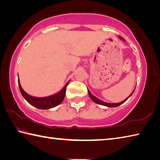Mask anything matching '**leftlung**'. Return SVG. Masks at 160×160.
<instances>
[{"mask_svg":"<svg viewBox=\"0 0 160 160\" xmlns=\"http://www.w3.org/2000/svg\"><path fill=\"white\" fill-rule=\"evenodd\" d=\"M119 38L120 39V40H123V41H125V40H124V38H121V37H120L119 36ZM135 90V89H134ZM134 90H133V92H132L130 95H129V96L128 98H126L125 100H123V101H122V102H118V103H108V102H104V101H102V100H101V99H98V98H96L95 96H94L93 95L91 92H90V90L88 89V95H89V96H90V99H92V100L94 102H95V103H97V104H101V105H103V106H105V107H118L119 105H120V104H122V103H124V102L127 100V99L129 98V97H131L132 96V95L133 94V92H134Z\"/></svg>","mask_w":160,"mask_h":160,"instance_id":"left-lung-1","label":"left lung"}]
</instances>
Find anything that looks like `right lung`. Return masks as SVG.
I'll list each match as a JSON object with an SVG mask.
<instances>
[{"label": "right lung", "instance_id": "right-lung-1", "mask_svg": "<svg viewBox=\"0 0 160 160\" xmlns=\"http://www.w3.org/2000/svg\"><path fill=\"white\" fill-rule=\"evenodd\" d=\"M18 77H19V76H18ZM70 80H69L68 82L65 84L64 87L59 92H56L52 95L44 98L33 97V96L28 95L22 88L19 79H18V83H19V87L21 93H22L23 98L30 104H31L32 106L36 108H40V109H49V108L57 107L58 105L62 103L65 96L66 88H67L68 85L70 83Z\"/></svg>", "mask_w": 160, "mask_h": 160}]
</instances>
